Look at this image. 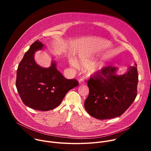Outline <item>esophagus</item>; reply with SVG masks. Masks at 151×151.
<instances>
[{
  "mask_svg": "<svg viewBox=\"0 0 151 151\" xmlns=\"http://www.w3.org/2000/svg\"><path fill=\"white\" fill-rule=\"evenodd\" d=\"M85 83V81L83 79H82V78H81V79H80L79 80V84H84Z\"/></svg>",
  "mask_w": 151,
  "mask_h": 151,
  "instance_id": "34e87169",
  "label": "esophagus"
}]
</instances>
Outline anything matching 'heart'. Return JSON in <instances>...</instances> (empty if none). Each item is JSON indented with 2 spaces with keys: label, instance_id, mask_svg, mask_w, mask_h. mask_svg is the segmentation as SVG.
Returning <instances> with one entry per match:
<instances>
[{
  "label": "heart",
  "instance_id": "1",
  "mask_svg": "<svg viewBox=\"0 0 151 151\" xmlns=\"http://www.w3.org/2000/svg\"><path fill=\"white\" fill-rule=\"evenodd\" d=\"M72 64L75 66H77L78 64L80 66L87 68L88 72L90 74L94 73L96 71L101 69L103 67V64L101 63H95L94 59L87 55L81 54L78 56L77 59V63L75 61H72ZM78 64H77V63Z\"/></svg>",
  "mask_w": 151,
  "mask_h": 151
}]
</instances>
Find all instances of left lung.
Wrapping results in <instances>:
<instances>
[{
	"mask_svg": "<svg viewBox=\"0 0 151 151\" xmlns=\"http://www.w3.org/2000/svg\"><path fill=\"white\" fill-rule=\"evenodd\" d=\"M134 64L122 75L116 74V68L109 66L90 77L84 106L91 116L98 119H111L128 109L137 96L138 72Z\"/></svg>",
	"mask_w": 151,
	"mask_h": 151,
	"instance_id": "8db88e82",
	"label": "left lung"
}]
</instances>
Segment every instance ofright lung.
I'll return each mask as SVG.
<instances>
[{
  "mask_svg": "<svg viewBox=\"0 0 151 151\" xmlns=\"http://www.w3.org/2000/svg\"><path fill=\"white\" fill-rule=\"evenodd\" d=\"M43 47L37 40L25 53L17 70L16 87L24 104L35 110L48 111L57 107L79 83L75 79L64 78L57 69L55 62L48 68L37 65L34 54Z\"/></svg>",
  "mask_w": 151,
  "mask_h": 151,
  "instance_id": "add662e5",
  "label": "right lung"
}]
</instances>
